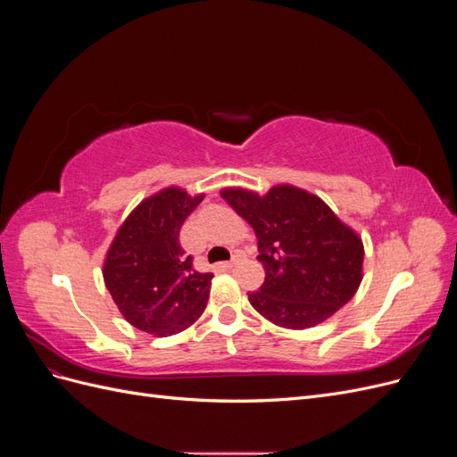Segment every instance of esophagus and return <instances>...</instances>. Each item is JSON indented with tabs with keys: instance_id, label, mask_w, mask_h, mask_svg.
Here are the masks:
<instances>
[{
	"instance_id": "esophagus-1",
	"label": "esophagus",
	"mask_w": 457,
	"mask_h": 457,
	"mask_svg": "<svg viewBox=\"0 0 457 457\" xmlns=\"http://www.w3.org/2000/svg\"><path fill=\"white\" fill-rule=\"evenodd\" d=\"M238 261H240V255H238V253H234L230 261L223 262V267H225V269H230V267H234V265H237V262H238Z\"/></svg>"
}]
</instances>
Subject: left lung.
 Masks as SVG:
<instances>
[{
  "instance_id": "8db88e82",
  "label": "left lung",
  "mask_w": 457,
  "mask_h": 457,
  "mask_svg": "<svg viewBox=\"0 0 457 457\" xmlns=\"http://www.w3.org/2000/svg\"><path fill=\"white\" fill-rule=\"evenodd\" d=\"M220 196L255 230L265 282L247 299L267 320L305 329L353 299L362 282V238L324 200L292 185L265 196L225 188Z\"/></svg>"
}]
</instances>
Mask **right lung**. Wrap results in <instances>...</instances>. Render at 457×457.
<instances>
[{"label":"right lung","instance_id":"1","mask_svg":"<svg viewBox=\"0 0 457 457\" xmlns=\"http://www.w3.org/2000/svg\"><path fill=\"white\" fill-rule=\"evenodd\" d=\"M204 195L168 187L143 200L108 247L103 278L121 316L150 336L168 337L195 324L207 305L212 272L192 269L179 230Z\"/></svg>","mask_w":457,"mask_h":457}]
</instances>
